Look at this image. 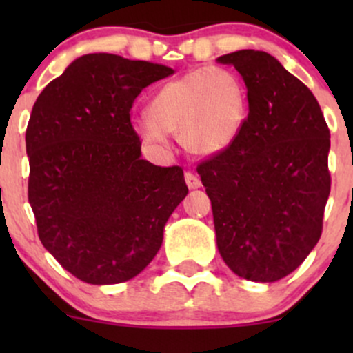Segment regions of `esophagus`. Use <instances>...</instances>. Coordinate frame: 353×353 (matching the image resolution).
Wrapping results in <instances>:
<instances>
[{"instance_id": "esophagus-1", "label": "esophagus", "mask_w": 353, "mask_h": 353, "mask_svg": "<svg viewBox=\"0 0 353 353\" xmlns=\"http://www.w3.org/2000/svg\"><path fill=\"white\" fill-rule=\"evenodd\" d=\"M184 179H185V184H188L189 189H197V188H201V185H202L199 177H197L196 174H192V172H185Z\"/></svg>"}]
</instances>
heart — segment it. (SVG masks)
Here are the masks:
<instances>
[{"label": "heart", "instance_id": "b5f03b06", "mask_svg": "<svg viewBox=\"0 0 353 353\" xmlns=\"http://www.w3.org/2000/svg\"><path fill=\"white\" fill-rule=\"evenodd\" d=\"M149 116L132 121L152 148H168V132H179L185 151L216 156L232 145L247 117V92L234 72L197 68L165 83L152 96Z\"/></svg>", "mask_w": 353, "mask_h": 353}]
</instances>
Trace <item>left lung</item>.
I'll return each mask as SVG.
<instances>
[{
  "mask_svg": "<svg viewBox=\"0 0 353 353\" xmlns=\"http://www.w3.org/2000/svg\"><path fill=\"white\" fill-rule=\"evenodd\" d=\"M244 79L249 114L225 151L197 165L217 249L234 274L275 282L305 261L330 194V131L312 91L265 51L217 58Z\"/></svg>",
  "mask_w": 353,
  "mask_h": 353,
  "instance_id": "left-lung-1",
  "label": "left lung"
}]
</instances>
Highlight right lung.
<instances>
[{
	"label": "right lung",
	"instance_id": "1",
	"mask_svg": "<svg viewBox=\"0 0 353 353\" xmlns=\"http://www.w3.org/2000/svg\"><path fill=\"white\" fill-rule=\"evenodd\" d=\"M164 64L94 52L72 61L36 99L26 129L28 201L44 249L92 285L143 272L188 196L179 165L141 159L131 108Z\"/></svg>",
	"mask_w": 353,
	"mask_h": 353
}]
</instances>
